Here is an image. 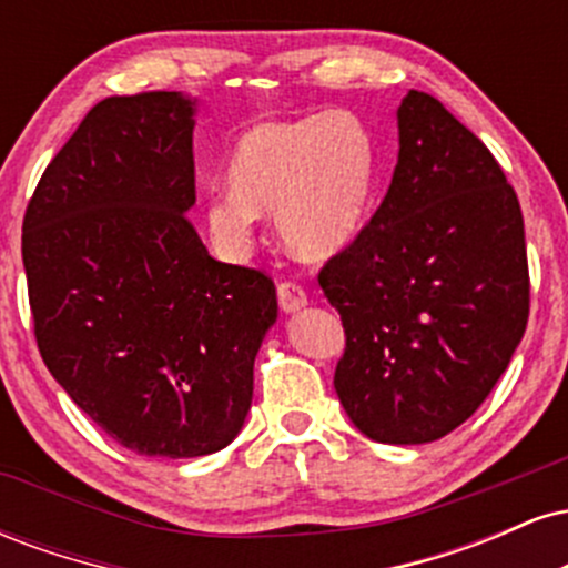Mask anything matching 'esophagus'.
<instances>
[{"instance_id":"1","label":"esophagus","mask_w":568,"mask_h":568,"mask_svg":"<svg viewBox=\"0 0 568 568\" xmlns=\"http://www.w3.org/2000/svg\"><path fill=\"white\" fill-rule=\"evenodd\" d=\"M277 302H280V310H283L285 315H293V312L304 310V306L310 304V298H306V291L302 288V285L280 283L277 285Z\"/></svg>"}]
</instances>
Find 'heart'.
Returning a JSON list of instances; mask_svg holds the SVG:
<instances>
[{
    "instance_id": "b5f03b06",
    "label": "heart",
    "mask_w": 568,
    "mask_h": 568,
    "mask_svg": "<svg viewBox=\"0 0 568 568\" xmlns=\"http://www.w3.org/2000/svg\"><path fill=\"white\" fill-rule=\"evenodd\" d=\"M226 184L205 202V226L230 256L253 245L256 216L306 262L344 251L366 221L376 186V141L347 109L262 122L234 143Z\"/></svg>"
}]
</instances>
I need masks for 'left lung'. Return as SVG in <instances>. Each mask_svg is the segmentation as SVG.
Segmentation results:
<instances>
[{
    "label": "left lung",
    "instance_id": "obj_1",
    "mask_svg": "<svg viewBox=\"0 0 568 568\" xmlns=\"http://www.w3.org/2000/svg\"><path fill=\"white\" fill-rule=\"evenodd\" d=\"M379 211L321 288L347 349L334 387L389 446L438 440L478 410L529 321L524 216L499 162L438 98L408 90Z\"/></svg>",
    "mask_w": 568,
    "mask_h": 568
}]
</instances>
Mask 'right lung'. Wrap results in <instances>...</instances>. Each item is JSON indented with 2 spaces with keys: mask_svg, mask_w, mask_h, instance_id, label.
Returning a JSON list of instances; mask_svg holds the SVG:
<instances>
[{
  "mask_svg": "<svg viewBox=\"0 0 568 568\" xmlns=\"http://www.w3.org/2000/svg\"><path fill=\"white\" fill-rule=\"evenodd\" d=\"M197 98H106L39 179L23 270L44 366L109 438L192 459L237 438L275 283L221 264L194 205Z\"/></svg>",
  "mask_w": 568,
  "mask_h": 568,
  "instance_id": "1",
  "label": "right lung"
}]
</instances>
